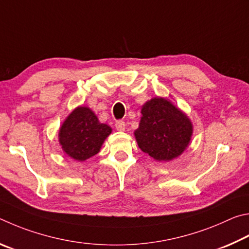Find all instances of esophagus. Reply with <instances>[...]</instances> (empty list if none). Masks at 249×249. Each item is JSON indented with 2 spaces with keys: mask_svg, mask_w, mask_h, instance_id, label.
I'll return each mask as SVG.
<instances>
[{
  "mask_svg": "<svg viewBox=\"0 0 249 249\" xmlns=\"http://www.w3.org/2000/svg\"><path fill=\"white\" fill-rule=\"evenodd\" d=\"M115 127H116V129L118 130V131H124V130H125L124 121H122V120L117 121L116 124H115Z\"/></svg>",
  "mask_w": 249,
  "mask_h": 249,
  "instance_id": "esophagus-1",
  "label": "esophagus"
}]
</instances>
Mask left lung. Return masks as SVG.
I'll list each match as a JSON object with an SVG mask.
<instances>
[{"instance_id":"left-lung-1","label":"left lung","mask_w":249,"mask_h":249,"mask_svg":"<svg viewBox=\"0 0 249 249\" xmlns=\"http://www.w3.org/2000/svg\"><path fill=\"white\" fill-rule=\"evenodd\" d=\"M141 120L134 131L144 153L158 162H171L189 146L193 122L186 113L164 97H153L141 108Z\"/></svg>"}]
</instances>
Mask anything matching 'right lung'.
Wrapping results in <instances>:
<instances>
[{
    "label": "right lung",
    "mask_w": 249,
    "mask_h": 249,
    "mask_svg": "<svg viewBox=\"0 0 249 249\" xmlns=\"http://www.w3.org/2000/svg\"><path fill=\"white\" fill-rule=\"evenodd\" d=\"M112 129L102 124L90 108L77 106L59 129V143L69 158L84 162L98 153Z\"/></svg>",
    "instance_id": "right-lung-1"
}]
</instances>
